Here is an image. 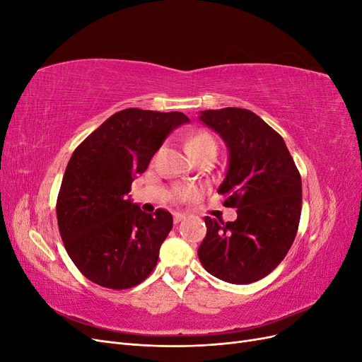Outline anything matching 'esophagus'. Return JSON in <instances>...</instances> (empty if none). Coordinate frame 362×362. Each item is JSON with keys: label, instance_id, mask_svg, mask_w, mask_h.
Masks as SVG:
<instances>
[{"label": "esophagus", "instance_id": "1", "mask_svg": "<svg viewBox=\"0 0 362 362\" xmlns=\"http://www.w3.org/2000/svg\"><path fill=\"white\" fill-rule=\"evenodd\" d=\"M184 218H185V214H184V213H175V214H173V222H175V223H180L181 221H184Z\"/></svg>", "mask_w": 362, "mask_h": 362}]
</instances>
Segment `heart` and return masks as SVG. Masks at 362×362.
<instances>
[{
    "mask_svg": "<svg viewBox=\"0 0 362 362\" xmlns=\"http://www.w3.org/2000/svg\"><path fill=\"white\" fill-rule=\"evenodd\" d=\"M185 148L192 154V157H194L196 160H201L205 156H210V154H217V141L216 139L210 134L206 133V131H196L193 133L187 141H185ZM198 193V190L193 189V187H180L175 192V196H177L178 199L185 201V199H190L193 196Z\"/></svg>",
    "mask_w": 362,
    "mask_h": 362,
    "instance_id": "heart-1",
    "label": "heart"
}]
</instances>
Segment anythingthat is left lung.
Returning <instances> with one entry per match:
<instances>
[{
  "label": "left lung",
  "mask_w": 362,
  "mask_h": 362,
  "mask_svg": "<svg viewBox=\"0 0 362 362\" xmlns=\"http://www.w3.org/2000/svg\"><path fill=\"white\" fill-rule=\"evenodd\" d=\"M199 120L223 139L228 172L218 193L237 208L234 222L205 217L198 249L204 269L229 284L267 276L286 258L298 233L302 180L286 141L246 108L201 112Z\"/></svg>",
  "instance_id": "left-lung-1"
}]
</instances>
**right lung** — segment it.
Wrapping results in <instances>:
<instances>
[{"label":"right lung","instance_id":"obj_1","mask_svg":"<svg viewBox=\"0 0 362 362\" xmlns=\"http://www.w3.org/2000/svg\"><path fill=\"white\" fill-rule=\"evenodd\" d=\"M187 122L180 112L125 108L74 151L57 198L59 231L74 264L98 286L131 288L154 270L172 214L141 211L127 194L164 139Z\"/></svg>","mask_w":362,"mask_h":362}]
</instances>
